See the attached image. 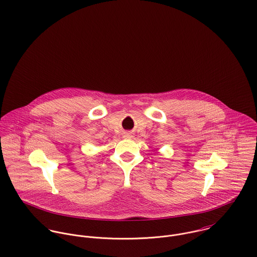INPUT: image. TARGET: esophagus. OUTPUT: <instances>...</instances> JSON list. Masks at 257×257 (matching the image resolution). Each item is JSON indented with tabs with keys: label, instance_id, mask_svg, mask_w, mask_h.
<instances>
[{
	"label": "esophagus",
	"instance_id": "1",
	"mask_svg": "<svg viewBox=\"0 0 257 257\" xmlns=\"http://www.w3.org/2000/svg\"><path fill=\"white\" fill-rule=\"evenodd\" d=\"M123 137H124V138H126V139H127V138H131V137H132V134H131V133H128V132H126V133H124Z\"/></svg>",
	"mask_w": 257,
	"mask_h": 257
}]
</instances>
